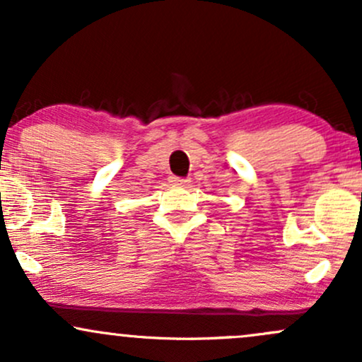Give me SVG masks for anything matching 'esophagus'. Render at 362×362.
<instances>
[{
    "instance_id": "esophagus-1",
    "label": "esophagus",
    "mask_w": 362,
    "mask_h": 362,
    "mask_svg": "<svg viewBox=\"0 0 362 362\" xmlns=\"http://www.w3.org/2000/svg\"><path fill=\"white\" fill-rule=\"evenodd\" d=\"M170 182H172L173 185H187L189 184V178H184V177H172L170 178Z\"/></svg>"
}]
</instances>
